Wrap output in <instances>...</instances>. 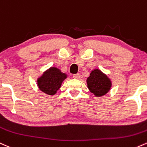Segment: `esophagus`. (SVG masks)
I'll return each instance as SVG.
<instances>
[{"label": "esophagus", "instance_id": "obj_1", "mask_svg": "<svg viewBox=\"0 0 147 147\" xmlns=\"http://www.w3.org/2000/svg\"><path fill=\"white\" fill-rule=\"evenodd\" d=\"M72 77H73L74 79H76V80H78V79H80V74H79V73L75 74V75H72Z\"/></svg>", "mask_w": 147, "mask_h": 147}]
</instances>
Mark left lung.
Segmentation results:
<instances>
[{
  "instance_id": "left-lung-1",
  "label": "left lung",
  "mask_w": 147,
  "mask_h": 147,
  "mask_svg": "<svg viewBox=\"0 0 147 147\" xmlns=\"http://www.w3.org/2000/svg\"><path fill=\"white\" fill-rule=\"evenodd\" d=\"M86 82L89 91L98 97L105 95L112 86L110 80L98 69L92 71Z\"/></svg>"
}]
</instances>
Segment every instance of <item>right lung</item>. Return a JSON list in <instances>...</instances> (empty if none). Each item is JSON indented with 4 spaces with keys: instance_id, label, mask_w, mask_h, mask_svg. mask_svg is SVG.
Instances as JSON below:
<instances>
[{
    "instance_id": "obj_1",
    "label": "right lung",
    "mask_w": 147,
    "mask_h": 147,
    "mask_svg": "<svg viewBox=\"0 0 147 147\" xmlns=\"http://www.w3.org/2000/svg\"><path fill=\"white\" fill-rule=\"evenodd\" d=\"M67 75L59 69L51 67L38 79V86L40 90L48 95H54L61 86V84Z\"/></svg>"
}]
</instances>
